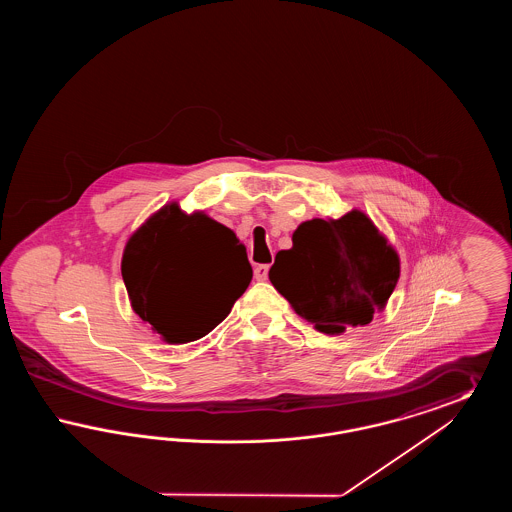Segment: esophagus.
Returning <instances> with one entry per match:
<instances>
[{
	"label": "esophagus",
	"instance_id": "esophagus-1",
	"mask_svg": "<svg viewBox=\"0 0 512 512\" xmlns=\"http://www.w3.org/2000/svg\"><path fill=\"white\" fill-rule=\"evenodd\" d=\"M253 272H255V278L263 282V280H267L268 278V265H257Z\"/></svg>",
	"mask_w": 512,
	"mask_h": 512
}]
</instances>
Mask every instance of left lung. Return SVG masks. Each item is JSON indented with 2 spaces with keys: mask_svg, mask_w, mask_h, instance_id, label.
Returning a JSON list of instances; mask_svg holds the SVG:
<instances>
[{
  "mask_svg": "<svg viewBox=\"0 0 512 512\" xmlns=\"http://www.w3.org/2000/svg\"><path fill=\"white\" fill-rule=\"evenodd\" d=\"M292 242L276 253L268 278L318 332L340 336L386 307L399 280V255L363 211L301 222Z\"/></svg>",
  "mask_w": 512,
  "mask_h": 512,
  "instance_id": "left-lung-1",
  "label": "left lung"
}]
</instances>
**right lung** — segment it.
Returning a JSON list of instances; mask_svg holds the SVG:
<instances>
[{
	"label": "right lung",
	"instance_id": "1",
	"mask_svg": "<svg viewBox=\"0 0 512 512\" xmlns=\"http://www.w3.org/2000/svg\"><path fill=\"white\" fill-rule=\"evenodd\" d=\"M121 272L134 313L167 343L207 336L253 278L236 234L205 213L186 215L178 203L130 236Z\"/></svg>",
	"mask_w": 512,
	"mask_h": 512
}]
</instances>
